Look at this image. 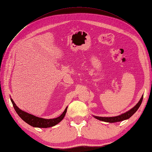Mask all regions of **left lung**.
Listing matches in <instances>:
<instances>
[{"instance_id": "1", "label": "left lung", "mask_w": 152, "mask_h": 152, "mask_svg": "<svg viewBox=\"0 0 152 152\" xmlns=\"http://www.w3.org/2000/svg\"><path fill=\"white\" fill-rule=\"evenodd\" d=\"M142 98H143V95L141 96V98L140 99L139 102L137 103L134 107L132 108L129 110H128L127 112L124 113L121 115H118V116L108 117H98V116L93 115V117L95 118L98 119V120H99V121L106 122H109V123L118 122H121V121H123L127 120V119L129 118L131 116H132V115L134 114V113H136L137 110H138V108H140V105L142 103Z\"/></svg>"}]
</instances>
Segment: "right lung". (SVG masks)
I'll return each instance as SVG.
<instances>
[{
	"label": "right lung",
	"instance_id": "obj_1",
	"mask_svg": "<svg viewBox=\"0 0 152 152\" xmlns=\"http://www.w3.org/2000/svg\"><path fill=\"white\" fill-rule=\"evenodd\" d=\"M11 101L12 103V105L15 108V111L18 113V115L20 117V118L23 121H24L26 123H27L29 125H30L32 127H39V128H48L50 127L56 126V124L60 122L63 118L65 117V114L66 113V110L68 108V107L65 108V111L63 112V113L60 116L58 117L54 118H50V119H46L43 118H40L38 117H36L34 115L30 114L26 112L23 111L21 109L18 108L15 103L14 102L12 98H11Z\"/></svg>",
	"mask_w": 152,
	"mask_h": 152
}]
</instances>
